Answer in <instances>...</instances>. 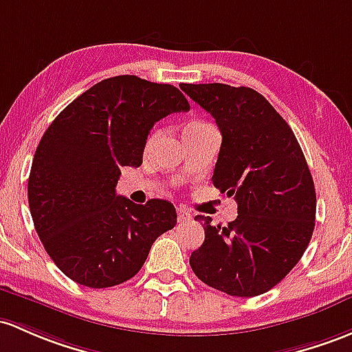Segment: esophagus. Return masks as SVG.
Instances as JSON below:
<instances>
[{
  "label": "esophagus",
  "mask_w": 352,
  "mask_h": 352,
  "mask_svg": "<svg viewBox=\"0 0 352 352\" xmlns=\"http://www.w3.org/2000/svg\"><path fill=\"white\" fill-rule=\"evenodd\" d=\"M192 218V214L190 213V210L184 206H179L177 208V221L179 223H184V221H190Z\"/></svg>",
  "instance_id": "esophagus-1"
}]
</instances>
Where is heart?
Masks as SVG:
<instances>
[{
  "instance_id": "b5f03b06",
  "label": "heart",
  "mask_w": 352,
  "mask_h": 352,
  "mask_svg": "<svg viewBox=\"0 0 352 352\" xmlns=\"http://www.w3.org/2000/svg\"><path fill=\"white\" fill-rule=\"evenodd\" d=\"M201 126H205V124H201V122H191V124H188L186 129H195V127H201ZM186 129H184V131H186ZM153 139H154V135H153V138H151V141H153Z\"/></svg>"
}]
</instances>
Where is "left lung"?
Wrapping results in <instances>:
<instances>
[{"mask_svg": "<svg viewBox=\"0 0 352 352\" xmlns=\"http://www.w3.org/2000/svg\"><path fill=\"white\" fill-rule=\"evenodd\" d=\"M217 120L221 147L211 181L235 196L226 226L203 221L205 241L190 256L196 277L228 296L265 294L297 265L316 226V190L307 161L283 117L250 87L181 84Z\"/></svg>", "mask_w": 352, "mask_h": 352, "instance_id": "8db88e82", "label": "left lung"}]
</instances>
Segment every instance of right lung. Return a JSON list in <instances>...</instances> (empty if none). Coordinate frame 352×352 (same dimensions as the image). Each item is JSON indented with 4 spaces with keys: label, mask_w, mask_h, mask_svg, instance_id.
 Returning a JSON list of instances; mask_svg holds the SVG:
<instances>
[{
    "label": "right lung",
    "mask_w": 352,
    "mask_h": 352,
    "mask_svg": "<svg viewBox=\"0 0 352 352\" xmlns=\"http://www.w3.org/2000/svg\"><path fill=\"white\" fill-rule=\"evenodd\" d=\"M190 111L169 84L105 78L67 105L41 138L28 177L35 230L55 265L80 285L105 289L144 265L156 238L176 225L166 199L135 205L116 195L120 168H139L154 124Z\"/></svg>",
    "instance_id": "obj_1"
}]
</instances>
